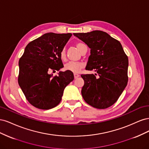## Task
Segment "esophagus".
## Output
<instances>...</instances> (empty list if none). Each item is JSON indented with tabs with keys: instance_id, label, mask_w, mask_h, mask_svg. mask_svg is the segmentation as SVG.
I'll use <instances>...</instances> for the list:
<instances>
[{
	"instance_id": "34e87169",
	"label": "esophagus",
	"mask_w": 149,
	"mask_h": 149,
	"mask_svg": "<svg viewBox=\"0 0 149 149\" xmlns=\"http://www.w3.org/2000/svg\"><path fill=\"white\" fill-rule=\"evenodd\" d=\"M74 79L78 78V77H79V74H78L77 73H74Z\"/></svg>"
}]
</instances>
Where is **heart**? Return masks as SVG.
<instances>
[{
    "mask_svg": "<svg viewBox=\"0 0 149 149\" xmlns=\"http://www.w3.org/2000/svg\"><path fill=\"white\" fill-rule=\"evenodd\" d=\"M84 45L82 43H76V47L80 51L81 48ZM60 58L62 60H65L66 59V52L65 49H63L60 52ZM84 67V63L81 62H74V61H70L65 65L64 68L66 71H69L73 73H78V72L81 70Z\"/></svg>",
    "mask_w": 149,
    "mask_h": 149,
    "instance_id": "b5f03b06",
    "label": "heart"
}]
</instances>
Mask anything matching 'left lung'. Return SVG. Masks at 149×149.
<instances>
[{
  "label": "left lung",
  "instance_id": "obj_1",
  "mask_svg": "<svg viewBox=\"0 0 149 149\" xmlns=\"http://www.w3.org/2000/svg\"><path fill=\"white\" fill-rule=\"evenodd\" d=\"M91 49L86 70L93 74H81L84 100L97 109H106L117 101L128 81V57L120 43L104 31L94 30L73 33Z\"/></svg>",
  "mask_w": 149,
  "mask_h": 149
}]
</instances>
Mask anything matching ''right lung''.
<instances>
[{
    "label": "right lung",
    "mask_w": 149,
    "mask_h": 149,
    "mask_svg": "<svg viewBox=\"0 0 149 149\" xmlns=\"http://www.w3.org/2000/svg\"><path fill=\"white\" fill-rule=\"evenodd\" d=\"M71 33H47L30 42L19 62L18 82L26 100L34 107L49 109L59 104L64 89L74 79L69 71H59L63 65L60 52Z\"/></svg>",
    "instance_id": "obj_1"
}]
</instances>
